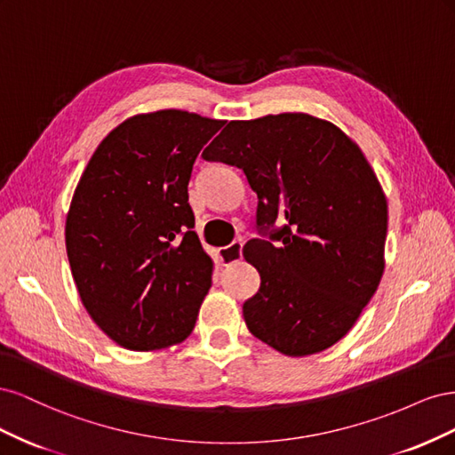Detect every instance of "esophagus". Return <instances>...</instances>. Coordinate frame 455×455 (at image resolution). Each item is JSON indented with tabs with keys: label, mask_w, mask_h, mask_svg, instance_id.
I'll use <instances>...</instances> for the list:
<instances>
[{
	"label": "esophagus",
	"mask_w": 455,
	"mask_h": 455,
	"mask_svg": "<svg viewBox=\"0 0 455 455\" xmlns=\"http://www.w3.org/2000/svg\"><path fill=\"white\" fill-rule=\"evenodd\" d=\"M243 256V243L241 241H233L228 246H222V249L218 251V258L222 261V266H229V264H235Z\"/></svg>",
	"instance_id": "1"
}]
</instances>
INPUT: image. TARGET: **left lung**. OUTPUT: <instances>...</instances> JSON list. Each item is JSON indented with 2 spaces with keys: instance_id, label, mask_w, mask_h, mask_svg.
I'll use <instances>...</instances> for the list:
<instances>
[{
  "instance_id": "1",
  "label": "left lung",
  "mask_w": 455,
  "mask_h": 455,
  "mask_svg": "<svg viewBox=\"0 0 455 455\" xmlns=\"http://www.w3.org/2000/svg\"><path fill=\"white\" fill-rule=\"evenodd\" d=\"M243 169L266 239L243 246L259 273L243 304L252 336L288 356L321 353L346 336L385 267L387 199L361 148L309 114L229 121L203 151ZM275 221L283 224L268 231Z\"/></svg>"
}]
</instances>
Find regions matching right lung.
Listing matches in <instances>:
<instances>
[{
	"label": "right lung",
	"mask_w": 455,
	"mask_h": 455,
	"mask_svg": "<svg viewBox=\"0 0 455 455\" xmlns=\"http://www.w3.org/2000/svg\"><path fill=\"white\" fill-rule=\"evenodd\" d=\"M224 121L159 109L123 121L99 144L66 216L81 301L131 351L184 341L211 288L188 203L191 169Z\"/></svg>",
	"instance_id": "obj_1"
}]
</instances>
